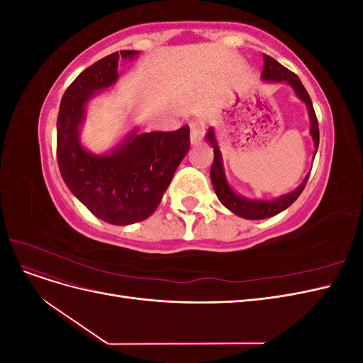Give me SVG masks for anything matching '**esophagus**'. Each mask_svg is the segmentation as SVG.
Masks as SVG:
<instances>
[{
	"label": "esophagus",
	"instance_id": "esophagus-1",
	"mask_svg": "<svg viewBox=\"0 0 363 363\" xmlns=\"http://www.w3.org/2000/svg\"><path fill=\"white\" fill-rule=\"evenodd\" d=\"M203 135H204V131H203L201 125H199V124L191 125V144L192 145H199L203 139Z\"/></svg>",
	"mask_w": 363,
	"mask_h": 363
}]
</instances>
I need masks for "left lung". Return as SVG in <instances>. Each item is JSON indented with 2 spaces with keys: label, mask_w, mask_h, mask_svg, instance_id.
I'll return each instance as SVG.
<instances>
[{
  "label": "left lung",
  "mask_w": 363,
  "mask_h": 363,
  "mask_svg": "<svg viewBox=\"0 0 363 363\" xmlns=\"http://www.w3.org/2000/svg\"><path fill=\"white\" fill-rule=\"evenodd\" d=\"M260 79L263 82H268V83H284V84L291 86L295 95L298 96L300 100L306 104L307 115H309V121H311L309 131H311V136L313 139V147H315V155H316L318 145H320V128H318V121H316V115H315L313 106H312V100H311L309 94H307V91L304 89L301 80L294 72L284 68L283 65H280L277 60H274L271 56H267V54H263V71H262ZM206 139L208 144L213 147V155H215L212 168H211V180L213 184L215 194L218 196V200L221 201L230 212H233L235 215H238L240 218L265 219V218H269V216H274V215L283 212L284 208H288L296 199H298L300 194L304 189L306 183H307V179H309V175H311V172L307 174L304 180L301 182V184L296 186L292 192L280 195L274 200L247 199V196L238 194L232 188V186H230V183L225 177L223 155H221V150H219L215 131L212 127L208 128V131L206 133ZM313 159H315V156H313Z\"/></svg>",
  "instance_id": "obj_1"
}]
</instances>
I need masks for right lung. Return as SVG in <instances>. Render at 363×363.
<instances>
[{
  "mask_svg": "<svg viewBox=\"0 0 363 363\" xmlns=\"http://www.w3.org/2000/svg\"><path fill=\"white\" fill-rule=\"evenodd\" d=\"M139 51L113 52L86 68L63 94L57 116V163L68 189L89 211L113 225L144 221L155 213L175 169L189 150V127L163 133H138V127L103 155L83 147L86 107L118 80L119 59Z\"/></svg>",
  "mask_w": 363,
  "mask_h": 363,
  "instance_id": "right-lung-1",
  "label": "right lung"
}]
</instances>
